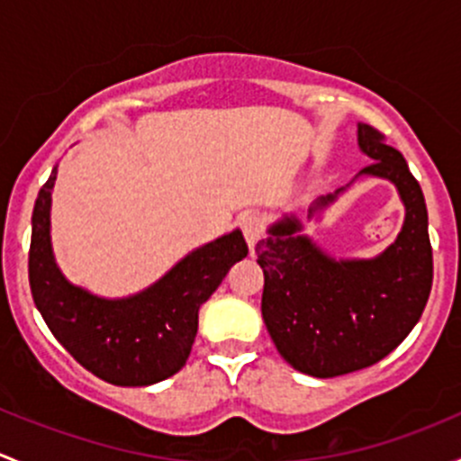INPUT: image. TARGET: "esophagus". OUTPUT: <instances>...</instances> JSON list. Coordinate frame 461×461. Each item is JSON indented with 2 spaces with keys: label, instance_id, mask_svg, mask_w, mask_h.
<instances>
[{
  "label": "esophagus",
  "instance_id": "esophagus-1",
  "mask_svg": "<svg viewBox=\"0 0 461 461\" xmlns=\"http://www.w3.org/2000/svg\"><path fill=\"white\" fill-rule=\"evenodd\" d=\"M240 230H243V236L245 240H248L249 249L254 252L257 243L263 239V218H260L257 212L243 213V218H240Z\"/></svg>",
  "mask_w": 461,
  "mask_h": 461
}]
</instances>
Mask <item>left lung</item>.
<instances>
[{
  "instance_id": "obj_1",
  "label": "left lung",
  "mask_w": 461,
  "mask_h": 461,
  "mask_svg": "<svg viewBox=\"0 0 461 461\" xmlns=\"http://www.w3.org/2000/svg\"><path fill=\"white\" fill-rule=\"evenodd\" d=\"M359 147L373 158L361 174L397 187L406 218L397 240L368 260H334L308 236L294 216L269 227L257 243L265 287L260 312L274 346L294 370L330 379L384 359L408 337L429 301L432 248L429 212L420 183L384 133L359 124ZM334 194L319 198L310 216Z\"/></svg>"
}]
</instances>
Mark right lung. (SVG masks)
<instances>
[{
	"label": "right lung",
	"instance_id": "right-lung-1",
	"mask_svg": "<svg viewBox=\"0 0 461 461\" xmlns=\"http://www.w3.org/2000/svg\"><path fill=\"white\" fill-rule=\"evenodd\" d=\"M58 167L32 209L29 281L32 301L53 337L88 373L113 385H151L176 375L192 352L198 310L230 267L248 257L234 230L176 263L151 287L129 299H100L71 285L50 249V192Z\"/></svg>",
	"mask_w": 461,
	"mask_h": 461
}]
</instances>
